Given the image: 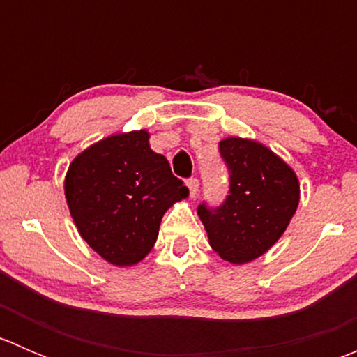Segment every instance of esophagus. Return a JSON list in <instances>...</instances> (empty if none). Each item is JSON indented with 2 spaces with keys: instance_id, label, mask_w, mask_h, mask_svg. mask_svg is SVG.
<instances>
[{
  "instance_id": "esophagus-1",
  "label": "esophagus",
  "mask_w": 357,
  "mask_h": 357,
  "mask_svg": "<svg viewBox=\"0 0 357 357\" xmlns=\"http://www.w3.org/2000/svg\"><path fill=\"white\" fill-rule=\"evenodd\" d=\"M186 186H188V190H190V195L195 197L197 192H199V179L197 178L186 179Z\"/></svg>"
}]
</instances>
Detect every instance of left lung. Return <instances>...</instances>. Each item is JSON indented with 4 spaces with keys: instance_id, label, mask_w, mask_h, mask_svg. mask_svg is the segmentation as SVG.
<instances>
[{
    "instance_id": "left-lung-1",
    "label": "left lung",
    "mask_w": 357,
    "mask_h": 357,
    "mask_svg": "<svg viewBox=\"0 0 357 357\" xmlns=\"http://www.w3.org/2000/svg\"><path fill=\"white\" fill-rule=\"evenodd\" d=\"M219 153L229 172V192L219 207L197 208L211 247L225 261L245 264L283 235L298 205V179L289 165L257 142L226 138Z\"/></svg>"
}]
</instances>
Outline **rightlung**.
I'll return each mask as SVG.
<instances>
[{
	"instance_id": "1",
	"label": "right lung",
	"mask_w": 357,
	"mask_h": 357,
	"mask_svg": "<svg viewBox=\"0 0 357 357\" xmlns=\"http://www.w3.org/2000/svg\"><path fill=\"white\" fill-rule=\"evenodd\" d=\"M149 138L146 131L109 136L75 157L67 171L66 199L79 233L115 266L142 261L165 211L188 197Z\"/></svg>"
}]
</instances>
